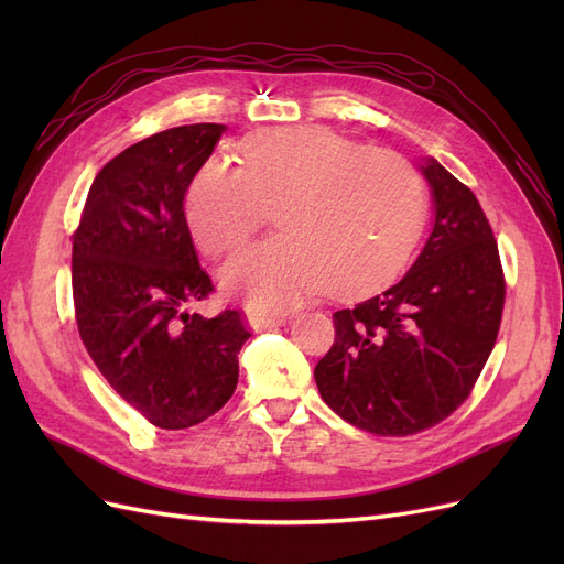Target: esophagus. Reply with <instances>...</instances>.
I'll use <instances>...</instances> for the list:
<instances>
[{
    "mask_svg": "<svg viewBox=\"0 0 564 564\" xmlns=\"http://www.w3.org/2000/svg\"><path fill=\"white\" fill-rule=\"evenodd\" d=\"M247 319H249V324H251V329H256V332L280 327V324L286 322L284 315H263V313H249Z\"/></svg>",
    "mask_w": 564,
    "mask_h": 564,
    "instance_id": "esophagus-1",
    "label": "esophagus"
}]
</instances>
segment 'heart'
I'll return each mask as SVG.
<instances>
[{
  "label": "heart",
  "mask_w": 564,
  "mask_h": 564,
  "mask_svg": "<svg viewBox=\"0 0 564 564\" xmlns=\"http://www.w3.org/2000/svg\"><path fill=\"white\" fill-rule=\"evenodd\" d=\"M272 240L224 270V282L256 311H284L322 292H365L398 275L425 218L414 166L383 148H362L319 124L249 135L242 169L204 162L185 191V220L207 253L242 247L278 202Z\"/></svg>",
  "instance_id": "b5f03b06"
}]
</instances>
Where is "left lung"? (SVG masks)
Returning a JSON list of instances; mask_svg holds the SVG:
<instances>
[{"instance_id":"8db88e82","label":"left lung","mask_w":564,"mask_h":564,"mask_svg":"<svg viewBox=\"0 0 564 564\" xmlns=\"http://www.w3.org/2000/svg\"><path fill=\"white\" fill-rule=\"evenodd\" d=\"M419 172L433 199L419 259L395 284L334 313V346L315 367L322 400L377 435L445 421L470 395L503 311L499 247L480 202L435 158Z\"/></svg>"}]
</instances>
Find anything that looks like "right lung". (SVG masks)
Instances as JSON below:
<instances>
[{"instance_id": "add662e5", "label": "right lung", "mask_w": 564, "mask_h": 564, "mask_svg": "<svg viewBox=\"0 0 564 564\" xmlns=\"http://www.w3.org/2000/svg\"><path fill=\"white\" fill-rule=\"evenodd\" d=\"M226 124L160 131L94 178L73 235L79 336L98 371L152 425L181 431L224 406L251 336L237 311L191 313L212 280L199 268L185 191Z\"/></svg>"}]
</instances>
